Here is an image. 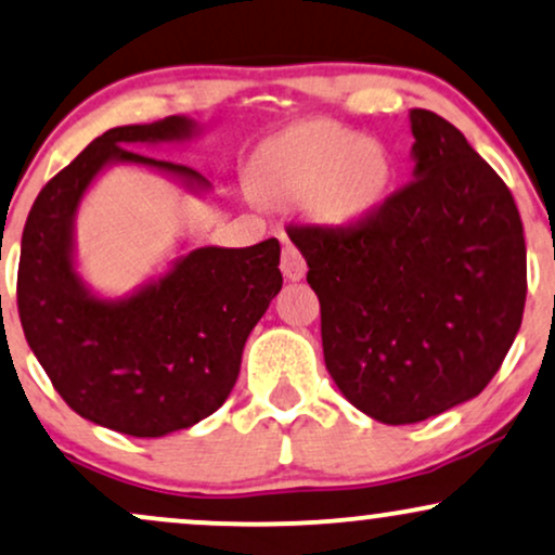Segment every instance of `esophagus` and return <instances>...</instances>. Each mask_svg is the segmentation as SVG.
<instances>
[{
	"instance_id": "obj_1",
	"label": "esophagus",
	"mask_w": 555,
	"mask_h": 555,
	"mask_svg": "<svg viewBox=\"0 0 555 555\" xmlns=\"http://www.w3.org/2000/svg\"><path fill=\"white\" fill-rule=\"evenodd\" d=\"M282 273L284 279H289V282H299V279H305L307 273V263L302 258V253H299L295 245L286 240L284 243V250H282Z\"/></svg>"
}]
</instances>
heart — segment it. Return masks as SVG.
Returning <instances> with one entry per match:
<instances>
[{"instance_id": "1", "label": "heart", "mask_w": 555, "mask_h": 555, "mask_svg": "<svg viewBox=\"0 0 555 555\" xmlns=\"http://www.w3.org/2000/svg\"><path fill=\"white\" fill-rule=\"evenodd\" d=\"M390 150L333 121H307L256 152L250 183L273 204L305 202L325 227H353L379 209L390 191Z\"/></svg>"}]
</instances>
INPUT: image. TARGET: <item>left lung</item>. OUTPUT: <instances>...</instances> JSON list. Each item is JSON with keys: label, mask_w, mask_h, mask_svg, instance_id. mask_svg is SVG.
<instances>
[{"label": "left lung", "mask_w": 555, "mask_h": 555, "mask_svg": "<svg viewBox=\"0 0 555 555\" xmlns=\"http://www.w3.org/2000/svg\"><path fill=\"white\" fill-rule=\"evenodd\" d=\"M409 118L416 180L346 232L289 230L333 383L392 426L476 398L512 349L527 295L522 219L504 180L442 116Z\"/></svg>", "instance_id": "1"}]
</instances>
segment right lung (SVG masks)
Returning a JSON list of instances; mask_svg holds the SVG:
<instances>
[{
  "instance_id": "obj_1",
  "label": "right lung",
  "mask_w": 555,
  "mask_h": 555,
  "mask_svg": "<svg viewBox=\"0 0 555 555\" xmlns=\"http://www.w3.org/2000/svg\"><path fill=\"white\" fill-rule=\"evenodd\" d=\"M198 133L189 116L105 131L43 185L23 230L17 310L33 353L69 409L129 437H165L211 416L237 383L250 331L282 289L276 237L180 253L124 297L98 295L79 273L77 211L113 165L152 170L193 196L211 193L202 172L137 152Z\"/></svg>"
}]
</instances>
